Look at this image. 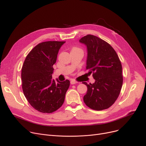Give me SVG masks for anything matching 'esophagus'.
I'll list each match as a JSON object with an SVG mask.
<instances>
[{
    "label": "esophagus",
    "mask_w": 146,
    "mask_h": 146,
    "mask_svg": "<svg viewBox=\"0 0 146 146\" xmlns=\"http://www.w3.org/2000/svg\"><path fill=\"white\" fill-rule=\"evenodd\" d=\"M78 82H77V81H76V80H72L71 81H70V83L72 84V85H74V84H76V83H78Z\"/></svg>",
    "instance_id": "1"
}]
</instances>
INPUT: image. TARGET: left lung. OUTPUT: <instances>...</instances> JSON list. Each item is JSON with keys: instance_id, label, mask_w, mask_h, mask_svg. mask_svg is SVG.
<instances>
[{"instance_id": "obj_1", "label": "left lung", "mask_w": 146, "mask_h": 146, "mask_svg": "<svg viewBox=\"0 0 146 146\" xmlns=\"http://www.w3.org/2000/svg\"><path fill=\"white\" fill-rule=\"evenodd\" d=\"M87 47L86 69L95 82L88 84L83 101L90 108L101 111L112 105L118 98L123 82L122 66L117 52L106 41L87 35L79 40Z\"/></svg>"}]
</instances>
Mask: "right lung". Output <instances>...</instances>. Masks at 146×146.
<instances>
[{
    "instance_id": "1",
    "label": "right lung",
    "mask_w": 146,
    "mask_h": 146,
    "mask_svg": "<svg viewBox=\"0 0 146 146\" xmlns=\"http://www.w3.org/2000/svg\"><path fill=\"white\" fill-rule=\"evenodd\" d=\"M65 41H46L38 44L27 55L22 68V90L34 109L52 113L62 106L70 81L52 79L53 65Z\"/></svg>"
}]
</instances>
